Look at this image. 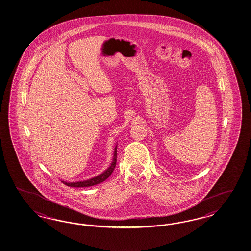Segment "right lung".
<instances>
[{
	"mask_svg": "<svg viewBox=\"0 0 251 251\" xmlns=\"http://www.w3.org/2000/svg\"><path fill=\"white\" fill-rule=\"evenodd\" d=\"M117 162V146L114 150V153H113V159H112V162L110 164V167L104 171L103 173L100 174L96 177H92L90 179L87 180H83V181H77V182H66V181H62V183L67 185L68 187H74V188H84V187H91V186H94L99 183L103 182L105 179H107L108 177H110L112 173V171H114L115 166H116Z\"/></svg>",
	"mask_w": 251,
	"mask_h": 251,
	"instance_id": "right-lung-1",
	"label": "right lung"
}]
</instances>
